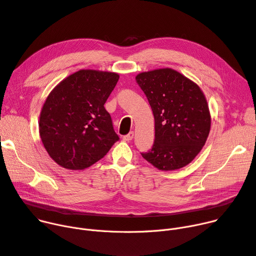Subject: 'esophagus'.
<instances>
[{
	"label": "esophagus",
	"instance_id": "obj_1",
	"mask_svg": "<svg viewBox=\"0 0 256 256\" xmlns=\"http://www.w3.org/2000/svg\"><path fill=\"white\" fill-rule=\"evenodd\" d=\"M132 138H134V132H130L128 134L124 136L122 139H124V141H126V142H130V141L132 140Z\"/></svg>",
	"mask_w": 256,
	"mask_h": 256
}]
</instances>
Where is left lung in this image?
Wrapping results in <instances>:
<instances>
[{"label":"left lung","instance_id":"obj_1","mask_svg":"<svg viewBox=\"0 0 256 256\" xmlns=\"http://www.w3.org/2000/svg\"><path fill=\"white\" fill-rule=\"evenodd\" d=\"M136 81L149 102L156 122L154 143L141 156L162 171L188 164L205 145L211 126L202 92L172 69L144 72Z\"/></svg>","mask_w":256,"mask_h":256}]
</instances>
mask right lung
<instances>
[{"mask_svg": "<svg viewBox=\"0 0 256 256\" xmlns=\"http://www.w3.org/2000/svg\"><path fill=\"white\" fill-rule=\"evenodd\" d=\"M119 75L80 70L62 80L43 105L39 132L49 156L69 170L103 158L119 140L104 105Z\"/></svg>", "mask_w": 256, "mask_h": 256, "instance_id": "add662e5", "label": "right lung"}]
</instances>
